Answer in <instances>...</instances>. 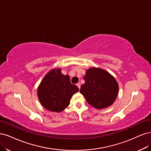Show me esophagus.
<instances>
[{
    "instance_id": "34e87169",
    "label": "esophagus",
    "mask_w": 151,
    "mask_h": 151,
    "mask_svg": "<svg viewBox=\"0 0 151 151\" xmlns=\"http://www.w3.org/2000/svg\"><path fill=\"white\" fill-rule=\"evenodd\" d=\"M76 86H77L78 87L79 89H80V86H81V84L80 83H78L76 84Z\"/></svg>"
}]
</instances>
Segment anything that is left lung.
Returning a JSON list of instances; mask_svg holds the SVG:
<instances>
[{
    "instance_id": "8db88e82",
    "label": "left lung",
    "mask_w": 151,
    "mask_h": 151,
    "mask_svg": "<svg viewBox=\"0 0 151 151\" xmlns=\"http://www.w3.org/2000/svg\"><path fill=\"white\" fill-rule=\"evenodd\" d=\"M83 79L85 83L81 86L80 93L91 106L103 109L114 104L119 93V84L108 71L91 68L86 70Z\"/></svg>"
}]
</instances>
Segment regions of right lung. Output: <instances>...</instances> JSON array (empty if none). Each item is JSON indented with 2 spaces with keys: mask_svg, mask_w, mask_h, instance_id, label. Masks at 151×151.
<instances>
[{
  "mask_svg": "<svg viewBox=\"0 0 151 151\" xmlns=\"http://www.w3.org/2000/svg\"><path fill=\"white\" fill-rule=\"evenodd\" d=\"M79 91L71 83L69 75H64L61 68H53L43 78L37 88L41 104L47 110L61 112L70 104L72 96Z\"/></svg>",
  "mask_w": 151,
  "mask_h": 151,
  "instance_id": "right-lung-1",
  "label": "right lung"
}]
</instances>
